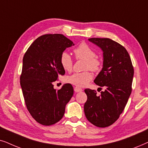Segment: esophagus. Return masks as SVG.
<instances>
[{"mask_svg": "<svg viewBox=\"0 0 148 148\" xmlns=\"http://www.w3.org/2000/svg\"><path fill=\"white\" fill-rule=\"evenodd\" d=\"M74 91H75L76 92H81V91H82V88H79V87H77V86H76V87H74Z\"/></svg>", "mask_w": 148, "mask_h": 148, "instance_id": "34e87169", "label": "esophagus"}]
</instances>
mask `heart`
Instances as JSON below:
<instances>
[{
  "label": "heart",
  "instance_id": "heart-1",
  "mask_svg": "<svg viewBox=\"0 0 148 148\" xmlns=\"http://www.w3.org/2000/svg\"><path fill=\"white\" fill-rule=\"evenodd\" d=\"M74 53L77 60L85 61L84 65V70H88L97 72L101 70V62L96 57L95 52L85 43H82L76 49ZM60 64L63 69L67 72L72 70L73 60L70 55L67 52L62 53L60 57ZM92 76L88 70L82 72H76L68 76L66 78L67 82L78 86L84 87L92 80Z\"/></svg>",
  "mask_w": 148,
  "mask_h": 148
}]
</instances>
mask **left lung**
I'll return each mask as SVG.
<instances>
[{"label": "left lung", "instance_id": "1", "mask_svg": "<svg viewBox=\"0 0 148 148\" xmlns=\"http://www.w3.org/2000/svg\"><path fill=\"white\" fill-rule=\"evenodd\" d=\"M88 40L103 51V68L94 82L106 89L97 95L95 90L86 88L87 100L84 111L92 125L107 127L119 119L127 105L132 91L134 69L129 53L121 44L106 38Z\"/></svg>", "mask_w": 148, "mask_h": 148}]
</instances>
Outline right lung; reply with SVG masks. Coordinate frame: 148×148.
Listing matches in <instances>:
<instances>
[{"label":"right lung","mask_w":148,"mask_h":148,"mask_svg":"<svg viewBox=\"0 0 148 148\" xmlns=\"http://www.w3.org/2000/svg\"><path fill=\"white\" fill-rule=\"evenodd\" d=\"M73 45L63 34H45L32 43L23 56L20 84L25 106L33 119L42 125H54L62 119L74 93L71 84L59 90L53 84L65 74L61 55Z\"/></svg>","instance_id":"obj_1"}]
</instances>
